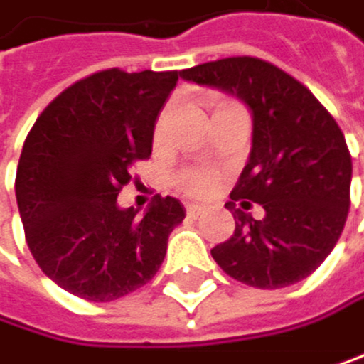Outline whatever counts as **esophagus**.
<instances>
[{
  "label": "esophagus",
  "instance_id": "34e87169",
  "mask_svg": "<svg viewBox=\"0 0 364 364\" xmlns=\"http://www.w3.org/2000/svg\"><path fill=\"white\" fill-rule=\"evenodd\" d=\"M205 214V208H200V205H188V216L190 218H200Z\"/></svg>",
  "mask_w": 364,
  "mask_h": 364
}]
</instances>
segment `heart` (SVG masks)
Masks as SVG:
<instances>
[{"label":"heart","instance_id":"1","mask_svg":"<svg viewBox=\"0 0 364 364\" xmlns=\"http://www.w3.org/2000/svg\"><path fill=\"white\" fill-rule=\"evenodd\" d=\"M216 181H218L216 170L208 166H190L178 170V174L174 176V183L190 196H208L216 188Z\"/></svg>","mask_w":364,"mask_h":364}]
</instances>
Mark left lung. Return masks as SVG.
<instances>
[{
	"mask_svg": "<svg viewBox=\"0 0 364 364\" xmlns=\"http://www.w3.org/2000/svg\"><path fill=\"white\" fill-rule=\"evenodd\" d=\"M181 77L241 99L252 112L247 166L225 203L236 228L212 247L216 265L261 289L307 279L338 243L349 212L351 156L338 123L301 81L263 59L208 61ZM250 200L264 205L263 219L245 212Z\"/></svg>",
	"mask_w": 364,
	"mask_h": 364,
	"instance_id": "left-lung-1",
	"label": "left lung"
}]
</instances>
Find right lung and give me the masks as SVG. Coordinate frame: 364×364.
I'll list each match as a JSON object with an SVG mask.
<instances>
[{
	"label": "right lung",
	"mask_w": 364,
	"mask_h": 364,
	"mask_svg": "<svg viewBox=\"0 0 364 364\" xmlns=\"http://www.w3.org/2000/svg\"><path fill=\"white\" fill-rule=\"evenodd\" d=\"M181 73L103 70L63 90L26 136L15 194L37 265L79 299L110 303L159 272L178 198L119 208L130 166L150 159L156 119Z\"/></svg>",
	"instance_id": "add662e5"
}]
</instances>
